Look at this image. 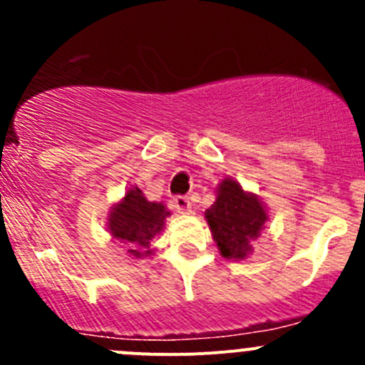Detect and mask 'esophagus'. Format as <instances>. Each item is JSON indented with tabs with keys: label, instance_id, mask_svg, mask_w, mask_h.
<instances>
[{
	"label": "esophagus",
	"instance_id": "esophagus-1",
	"mask_svg": "<svg viewBox=\"0 0 365 365\" xmlns=\"http://www.w3.org/2000/svg\"><path fill=\"white\" fill-rule=\"evenodd\" d=\"M173 203H175V208L178 210L180 213L192 212V203H190V200L187 196H176L175 200H173Z\"/></svg>",
	"mask_w": 365,
	"mask_h": 365
}]
</instances>
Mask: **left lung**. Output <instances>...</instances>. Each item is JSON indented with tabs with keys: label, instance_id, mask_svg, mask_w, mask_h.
<instances>
[{
	"label": "left lung",
	"instance_id": "1",
	"mask_svg": "<svg viewBox=\"0 0 365 365\" xmlns=\"http://www.w3.org/2000/svg\"><path fill=\"white\" fill-rule=\"evenodd\" d=\"M212 237L226 259H245L252 254V242L268 220L267 208L256 194L245 192L233 178H224L217 189L215 203L205 212Z\"/></svg>",
	"mask_w": 365,
	"mask_h": 365
}]
</instances>
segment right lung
<instances>
[{"mask_svg": "<svg viewBox=\"0 0 365 365\" xmlns=\"http://www.w3.org/2000/svg\"><path fill=\"white\" fill-rule=\"evenodd\" d=\"M168 208L157 201H148L139 187H130L125 197L111 208L108 230L113 238L127 245L128 254L135 257L148 256L150 242L164 230Z\"/></svg>", "mask_w": 365, "mask_h": 365, "instance_id": "add662e5", "label": "right lung"}]
</instances>
